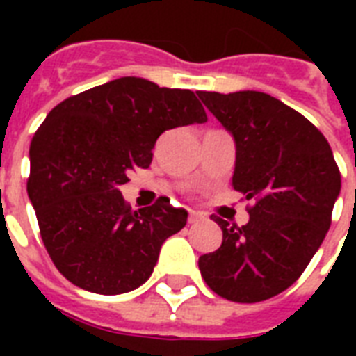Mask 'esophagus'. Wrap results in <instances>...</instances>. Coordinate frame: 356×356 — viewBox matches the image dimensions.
I'll return each mask as SVG.
<instances>
[{"instance_id":"obj_1","label":"esophagus","mask_w":356,"mask_h":356,"mask_svg":"<svg viewBox=\"0 0 356 356\" xmlns=\"http://www.w3.org/2000/svg\"><path fill=\"white\" fill-rule=\"evenodd\" d=\"M201 220V214H197V212L190 211L188 214V223H197Z\"/></svg>"}]
</instances>
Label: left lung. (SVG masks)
<instances>
[{
    "mask_svg": "<svg viewBox=\"0 0 356 356\" xmlns=\"http://www.w3.org/2000/svg\"><path fill=\"white\" fill-rule=\"evenodd\" d=\"M233 134V186L249 207L242 227L214 216L222 245L201 254L200 271L212 292L259 303L292 286L320 249L342 179L331 145L318 129L264 92H197Z\"/></svg>",
    "mask_w": 356,
    "mask_h": 356,
    "instance_id": "1",
    "label": "left lung"
}]
</instances>
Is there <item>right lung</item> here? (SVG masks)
Returning <instances> with one entry per match:
<instances>
[{
  "mask_svg": "<svg viewBox=\"0 0 356 356\" xmlns=\"http://www.w3.org/2000/svg\"><path fill=\"white\" fill-rule=\"evenodd\" d=\"M205 122L194 92L142 77L94 86L47 114L31 142L27 194L42 242L70 282L116 296L149 279L162 243L188 212L168 197L131 211L120 186L149 166L164 131Z\"/></svg>",
  "mask_w": 356,
  "mask_h": 356,
  "instance_id": "right-lung-1",
  "label": "right lung"
}]
</instances>
